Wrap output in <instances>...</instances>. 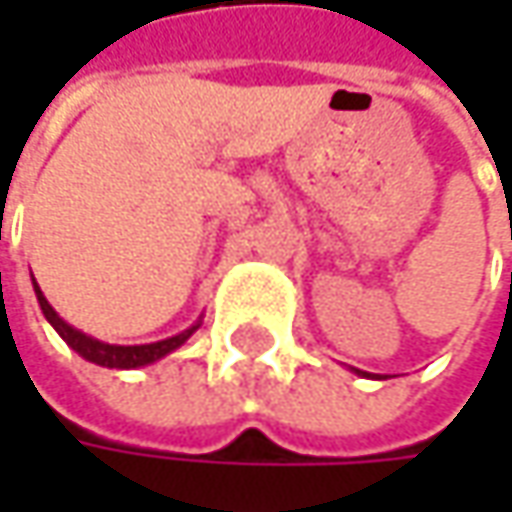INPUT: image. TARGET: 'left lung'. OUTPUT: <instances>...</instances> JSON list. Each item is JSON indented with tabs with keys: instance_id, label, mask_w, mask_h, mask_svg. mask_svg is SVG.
Instances as JSON below:
<instances>
[{
	"instance_id": "left-lung-1",
	"label": "left lung",
	"mask_w": 512,
	"mask_h": 512,
	"mask_svg": "<svg viewBox=\"0 0 512 512\" xmlns=\"http://www.w3.org/2000/svg\"><path fill=\"white\" fill-rule=\"evenodd\" d=\"M353 373H359V376H367V379H379V376H370V373H364V370H356V367H353Z\"/></svg>"
}]
</instances>
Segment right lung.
<instances>
[{"mask_svg":"<svg viewBox=\"0 0 512 512\" xmlns=\"http://www.w3.org/2000/svg\"><path fill=\"white\" fill-rule=\"evenodd\" d=\"M33 290H36V299H39V307H42V313H45V319L50 322V327L68 342V347H73L85 362L99 364V367H110V370H133V367H145V364L159 362V359H165L168 353H173L176 347H182V344L199 330L202 325V319L196 322V325H190L182 333H176V336H170V339H162V342H150V344H108V342H99V339H93L88 333H82V330H76L73 325H68L53 307L45 299V293H42V287L36 285V279H33Z\"/></svg>","mask_w":512,"mask_h":512,"instance_id":"add662e5","label":"right lung"}]
</instances>
